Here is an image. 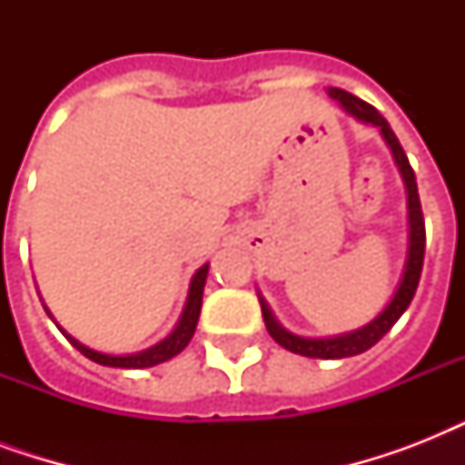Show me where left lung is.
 I'll list each match as a JSON object with an SVG mask.
<instances>
[{
    "instance_id": "left-lung-1",
    "label": "left lung",
    "mask_w": 465,
    "mask_h": 465,
    "mask_svg": "<svg viewBox=\"0 0 465 465\" xmlns=\"http://www.w3.org/2000/svg\"><path fill=\"white\" fill-rule=\"evenodd\" d=\"M328 96L332 101H338L342 105V111L347 115H352L354 120H360L364 125L379 127L383 142L389 144L393 161H396L398 171H401V178L405 183V195H408V253H405V268L403 275H401V282H398L389 304L381 309V313L371 318L361 328L340 332V335L309 338V335H297V332L287 331L275 318V313L268 306L265 297L258 292V302H261L262 318H265V328L272 335V340H275L277 345H282L284 350H290V352L313 357V360H342V357H354V354L367 352L369 347L376 345L393 328L398 318L403 316L405 309L411 306L412 297H415V290H418L420 275H422V262H425V219H422V207H420L418 183H415V171H412L411 161L405 156L401 142H398V137L393 134L386 118L376 111L374 105L364 104L361 98L352 96V94H347L342 89H332V86L328 89Z\"/></svg>"
}]
</instances>
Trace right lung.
Segmentation results:
<instances>
[{
  "instance_id": "obj_1",
  "label": "right lung",
  "mask_w": 465,
  "mask_h": 465,
  "mask_svg": "<svg viewBox=\"0 0 465 465\" xmlns=\"http://www.w3.org/2000/svg\"><path fill=\"white\" fill-rule=\"evenodd\" d=\"M207 272H210V262H204L203 268L197 270L193 280H190L188 287V299H185V306H183L181 316H178V323L173 325V331L168 332L166 338L159 340L156 345L147 347V350H140V352L133 354H108V352H98L94 347H86L84 342H79L76 338H72L64 328H60L62 335L72 342V345L84 354V357H89L91 361H96V364H104V367H118V369H147V367H156L161 361H168L171 357H175L178 352H183L188 342L195 335L197 328V318H200V309H203V292H204V282H207ZM43 309L47 311V306L43 304ZM47 316L53 318V313L47 311ZM54 321V318H53Z\"/></svg>"
}]
</instances>
